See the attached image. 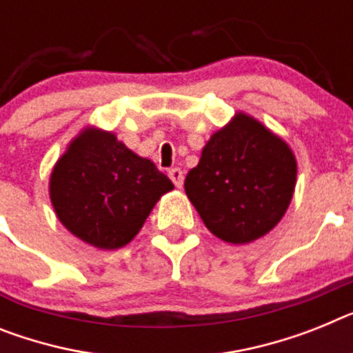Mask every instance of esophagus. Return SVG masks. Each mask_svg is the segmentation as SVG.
I'll use <instances>...</instances> for the list:
<instances>
[{
  "label": "esophagus",
  "mask_w": 353,
  "mask_h": 353,
  "mask_svg": "<svg viewBox=\"0 0 353 353\" xmlns=\"http://www.w3.org/2000/svg\"><path fill=\"white\" fill-rule=\"evenodd\" d=\"M170 179L171 182L176 185V188H182L183 185V171L180 170V168H173V170H170Z\"/></svg>",
  "instance_id": "1"
}]
</instances>
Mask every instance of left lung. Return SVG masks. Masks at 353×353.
Wrapping results in <instances>:
<instances>
[{
    "label": "left lung",
    "instance_id": "obj_1",
    "mask_svg": "<svg viewBox=\"0 0 353 353\" xmlns=\"http://www.w3.org/2000/svg\"><path fill=\"white\" fill-rule=\"evenodd\" d=\"M296 183L291 148L237 112L205 144L185 176V194L219 239L245 245L266 236L288 210Z\"/></svg>",
    "mask_w": 353,
    "mask_h": 353
}]
</instances>
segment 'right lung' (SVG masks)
<instances>
[{
    "instance_id": "obj_1",
    "label": "right lung",
    "mask_w": 353,
    "mask_h": 353,
    "mask_svg": "<svg viewBox=\"0 0 353 353\" xmlns=\"http://www.w3.org/2000/svg\"><path fill=\"white\" fill-rule=\"evenodd\" d=\"M173 183L112 132L85 128L59 159L50 179L57 218L99 250L128 245Z\"/></svg>"
}]
</instances>
